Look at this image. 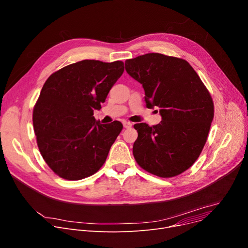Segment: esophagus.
<instances>
[{"label": "esophagus", "instance_id": "34e87169", "mask_svg": "<svg viewBox=\"0 0 248 248\" xmlns=\"http://www.w3.org/2000/svg\"><path fill=\"white\" fill-rule=\"evenodd\" d=\"M132 125H133V124H132L131 122H128V121H124V122H123V126H124V128H126V129L131 128Z\"/></svg>", "mask_w": 248, "mask_h": 248}]
</instances>
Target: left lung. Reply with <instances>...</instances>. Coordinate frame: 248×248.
Segmentation results:
<instances>
[{
	"instance_id": "obj_1",
	"label": "left lung",
	"mask_w": 248,
	"mask_h": 248,
	"mask_svg": "<svg viewBox=\"0 0 248 248\" xmlns=\"http://www.w3.org/2000/svg\"><path fill=\"white\" fill-rule=\"evenodd\" d=\"M131 78L145 90L148 108H160L162 121L138 123L133 155L147 172L175 177L192 166L206 142L214 119V102L187 62L161 53H146L125 62Z\"/></svg>"
}]
</instances>
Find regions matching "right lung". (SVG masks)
<instances>
[{
	"label": "right lung",
	"instance_id": "1",
	"mask_svg": "<svg viewBox=\"0 0 248 248\" xmlns=\"http://www.w3.org/2000/svg\"><path fill=\"white\" fill-rule=\"evenodd\" d=\"M123 71L119 61L85 60L55 71L44 84L33 107V129L44 160L61 178H87L105 163L123 125L101 124L93 111Z\"/></svg>",
	"mask_w": 248,
	"mask_h": 248
}]
</instances>
